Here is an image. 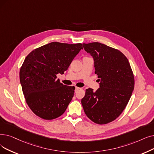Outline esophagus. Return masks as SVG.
<instances>
[{
    "label": "esophagus",
    "mask_w": 154,
    "mask_h": 154,
    "mask_svg": "<svg viewBox=\"0 0 154 154\" xmlns=\"http://www.w3.org/2000/svg\"><path fill=\"white\" fill-rule=\"evenodd\" d=\"M79 89H81V88H78V87H76V88H75V92H77V91H79Z\"/></svg>",
    "instance_id": "34e87169"
}]
</instances>
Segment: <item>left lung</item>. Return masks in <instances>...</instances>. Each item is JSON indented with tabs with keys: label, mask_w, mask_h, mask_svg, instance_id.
Returning <instances> with one entry per match:
<instances>
[{
	"label": "left lung",
	"mask_w": 154,
	"mask_h": 154,
	"mask_svg": "<svg viewBox=\"0 0 154 154\" xmlns=\"http://www.w3.org/2000/svg\"><path fill=\"white\" fill-rule=\"evenodd\" d=\"M94 60L100 88L85 90L81 103L86 116L99 125L114 121L122 114L134 89L135 79L128 60L122 52L98 42L84 43Z\"/></svg>",
	"instance_id": "obj_1"
}]
</instances>
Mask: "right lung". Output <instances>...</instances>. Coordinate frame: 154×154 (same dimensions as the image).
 I'll use <instances>...</instances> for the list:
<instances>
[{"instance_id":"add662e5","label":"right lung","mask_w":154,"mask_h":154,"mask_svg":"<svg viewBox=\"0 0 154 154\" xmlns=\"http://www.w3.org/2000/svg\"><path fill=\"white\" fill-rule=\"evenodd\" d=\"M82 44L51 42L35 49L26 57L19 78L25 101L38 117L51 120L62 115L74 94V86L57 79L63 74Z\"/></svg>"}]
</instances>
